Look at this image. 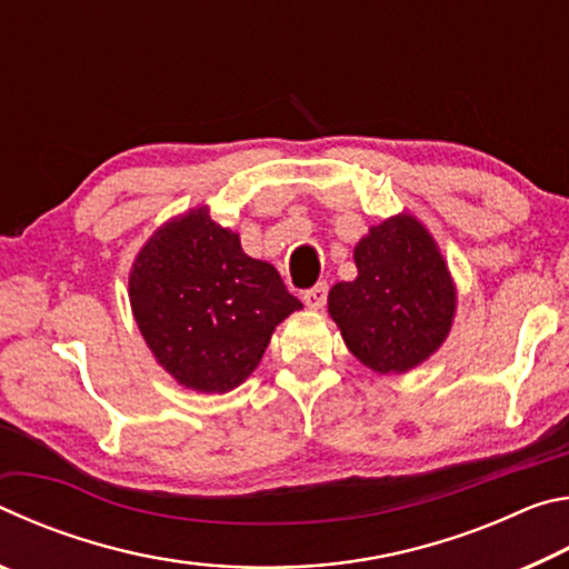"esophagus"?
<instances>
[{"label": "esophagus", "mask_w": 569, "mask_h": 569, "mask_svg": "<svg viewBox=\"0 0 569 569\" xmlns=\"http://www.w3.org/2000/svg\"><path fill=\"white\" fill-rule=\"evenodd\" d=\"M326 296H329V286L326 283H316L313 288H308V291H303V303L311 308V311H319V308L326 306Z\"/></svg>", "instance_id": "1"}]
</instances>
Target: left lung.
Listing matches in <instances>:
<instances>
[{
    "label": "left lung",
    "instance_id": "1",
    "mask_svg": "<svg viewBox=\"0 0 569 569\" xmlns=\"http://www.w3.org/2000/svg\"><path fill=\"white\" fill-rule=\"evenodd\" d=\"M359 276L329 291L349 351L377 373H407L439 351L457 313V286L435 236L411 213L371 226L353 248Z\"/></svg>",
    "mask_w": 569,
    "mask_h": 569
}]
</instances>
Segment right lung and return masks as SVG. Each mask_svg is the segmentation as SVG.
I'll return each mask as SVG.
<instances>
[{
  "mask_svg": "<svg viewBox=\"0 0 569 569\" xmlns=\"http://www.w3.org/2000/svg\"><path fill=\"white\" fill-rule=\"evenodd\" d=\"M128 286L134 323L156 361L198 393L240 387L276 326L303 308L276 268L250 258L208 206L162 223L134 256Z\"/></svg>",
  "mask_w": 569,
  "mask_h": 569,
  "instance_id": "right-lung-1",
  "label": "right lung"
}]
</instances>
